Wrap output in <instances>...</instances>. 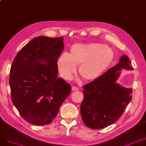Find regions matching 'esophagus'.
Returning <instances> with one entry per match:
<instances>
[{
	"label": "esophagus",
	"mask_w": 146,
	"mask_h": 146,
	"mask_svg": "<svg viewBox=\"0 0 146 146\" xmlns=\"http://www.w3.org/2000/svg\"><path fill=\"white\" fill-rule=\"evenodd\" d=\"M72 91H78L79 88H78V87H76V86H73L72 87Z\"/></svg>",
	"instance_id": "34e87169"
}]
</instances>
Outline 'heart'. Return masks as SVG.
Returning <instances> with one entry per match:
<instances>
[{"label": "heart", "mask_w": 146, "mask_h": 146, "mask_svg": "<svg viewBox=\"0 0 146 146\" xmlns=\"http://www.w3.org/2000/svg\"><path fill=\"white\" fill-rule=\"evenodd\" d=\"M115 58V52L110 46L98 42L75 44L69 54L62 53L57 60L58 71L65 80L72 79L79 66V73L87 81L100 77L109 67Z\"/></svg>", "instance_id": "b5f03b06"}]
</instances>
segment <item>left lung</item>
Segmentation results:
<instances>
[{
  "instance_id": "8db88e82",
  "label": "left lung",
  "mask_w": 146,
  "mask_h": 146,
  "mask_svg": "<svg viewBox=\"0 0 146 146\" xmlns=\"http://www.w3.org/2000/svg\"><path fill=\"white\" fill-rule=\"evenodd\" d=\"M123 69L133 70L126 55L122 56L118 63L100 78L83 87L81 115L88 127L100 129L113 124L131 100V88L117 82Z\"/></svg>"
}]
</instances>
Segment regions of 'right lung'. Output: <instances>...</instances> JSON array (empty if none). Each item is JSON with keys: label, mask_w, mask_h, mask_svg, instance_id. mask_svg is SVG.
<instances>
[{"label": "right lung", "mask_w": 146, "mask_h": 146, "mask_svg": "<svg viewBox=\"0 0 146 146\" xmlns=\"http://www.w3.org/2000/svg\"><path fill=\"white\" fill-rule=\"evenodd\" d=\"M63 39L35 37L19 51L12 64L9 79L12 102L23 118L33 125L51 123L71 93V86L58 77Z\"/></svg>", "instance_id": "1"}]
</instances>
